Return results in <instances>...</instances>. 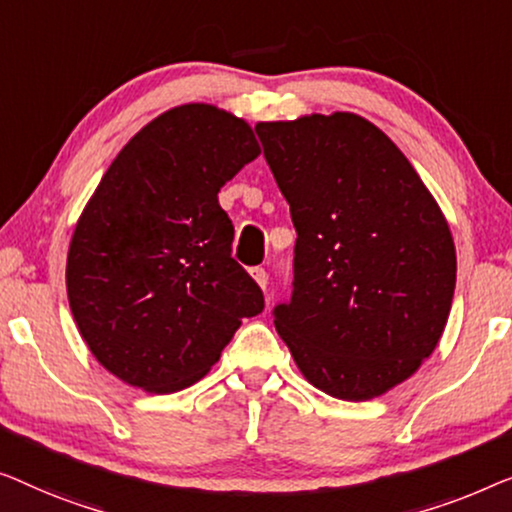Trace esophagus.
Wrapping results in <instances>:
<instances>
[{"mask_svg":"<svg viewBox=\"0 0 512 512\" xmlns=\"http://www.w3.org/2000/svg\"><path fill=\"white\" fill-rule=\"evenodd\" d=\"M250 276L255 278V283L262 287V290H266V285H269V273H266V269H262V266H255V269H250Z\"/></svg>","mask_w":512,"mask_h":512,"instance_id":"34e87169","label":"esophagus"}]
</instances>
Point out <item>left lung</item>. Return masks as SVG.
I'll list each match as a JSON object with an SVG mask.
<instances>
[{
  "instance_id": "1",
  "label": "left lung",
  "mask_w": 512,
  "mask_h": 512,
  "mask_svg": "<svg viewBox=\"0 0 512 512\" xmlns=\"http://www.w3.org/2000/svg\"><path fill=\"white\" fill-rule=\"evenodd\" d=\"M255 132L297 229L292 297L273 308V325L318 390L380 397L420 369L448 322V222L406 155L362 115L313 113Z\"/></svg>"
}]
</instances>
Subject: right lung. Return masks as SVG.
Segmentation results:
<instances>
[{"mask_svg": "<svg viewBox=\"0 0 512 512\" xmlns=\"http://www.w3.org/2000/svg\"><path fill=\"white\" fill-rule=\"evenodd\" d=\"M259 155L246 120L176 106L132 136L83 208L67 257L74 320L97 362L169 394L204 378L264 294L232 257L218 192Z\"/></svg>", "mask_w": 512, "mask_h": 512, "instance_id": "add662e5", "label": "right lung"}]
</instances>
